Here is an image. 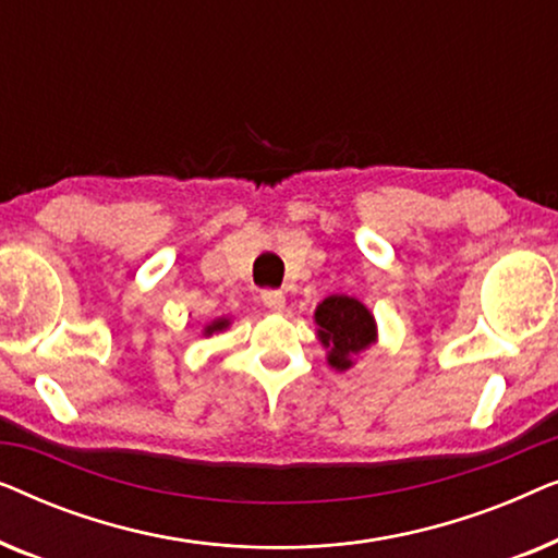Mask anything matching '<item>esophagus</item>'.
<instances>
[{
  "mask_svg": "<svg viewBox=\"0 0 558 558\" xmlns=\"http://www.w3.org/2000/svg\"><path fill=\"white\" fill-rule=\"evenodd\" d=\"M262 302H264V307H269L271 312H281L284 310V304H287V296L281 294V292H262Z\"/></svg>",
  "mask_w": 558,
  "mask_h": 558,
  "instance_id": "34e87169",
  "label": "esophagus"
}]
</instances>
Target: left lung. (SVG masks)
Masks as SVG:
<instances>
[{"instance_id": "left-lung-1", "label": "left lung", "mask_w": 558, "mask_h": 558, "mask_svg": "<svg viewBox=\"0 0 558 558\" xmlns=\"http://www.w3.org/2000/svg\"><path fill=\"white\" fill-rule=\"evenodd\" d=\"M317 340L327 350V365L350 371L355 357L378 342V325L361 300L348 294H330L315 310Z\"/></svg>"}]
</instances>
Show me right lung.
<instances>
[{"label":"right lung","instance_id":"1","mask_svg":"<svg viewBox=\"0 0 558 558\" xmlns=\"http://www.w3.org/2000/svg\"><path fill=\"white\" fill-rule=\"evenodd\" d=\"M228 327H231V319L218 317V319H213V323L203 327V335H205V338H210L213 332H223V330H228Z\"/></svg>","mask_w":558,"mask_h":558}]
</instances>
